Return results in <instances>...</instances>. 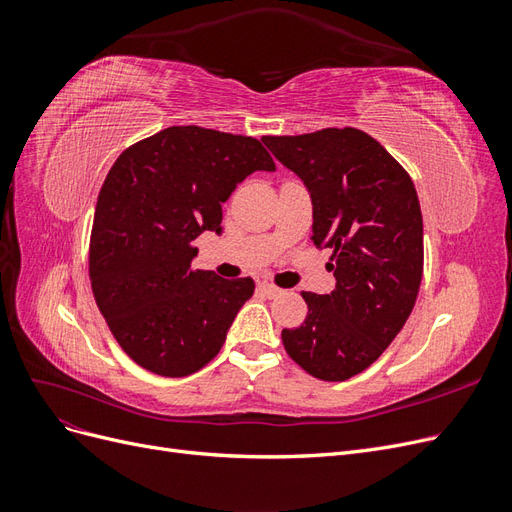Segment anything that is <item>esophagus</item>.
Listing matches in <instances>:
<instances>
[{"label":"esophagus","instance_id":"esophagus-1","mask_svg":"<svg viewBox=\"0 0 512 512\" xmlns=\"http://www.w3.org/2000/svg\"><path fill=\"white\" fill-rule=\"evenodd\" d=\"M258 288L267 294L269 299H273V297H280L282 294V290L277 288V286H273V284H267V282H262V284H258Z\"/></svg>","mask_w":512,"mask_h":512}]
</instances>
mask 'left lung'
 Segmentation results:
<instances>
[{
	"label": "left lung",
	"instance_id": "left-lung-1",
	"mask_svg": "<svg viewBox=\"0 0 512 512\" xmlns=\"http://www.w3.org/2000/svg\"><path fill=\"white\" fill-rule=\"evenodd\" d=\"M262 143L312 196L316 247L333 250L329 294L303 292L307 318L284 329L290 359L342 382L361 374L404 327L423 277V215L414 183L376 138L356 128Z\"/></svg>",
	"mask_w": 512,
	"mask_h": 512
}]
</instances>
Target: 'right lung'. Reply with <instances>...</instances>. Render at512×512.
<instances>
[{
  "instance_id": "add662e5",
  "label": "right lung",
  "mask_w": 512,
  "mask_h": 512,
  "mask_svg": "<svg viewBox=\"0 0 512 512\" xmlns=\"http://www.w3.org/2000/svg\"><path fill=\"white\" fill-rule=\"evenodd\" d=\"M275 162L252 136L173 126L128 147L108 170L89 243V277L108 329L132 361L181 378L226 342L252 277L192 269L196 237L222 235V203Z\"/></svg>"
}]
</instances>
